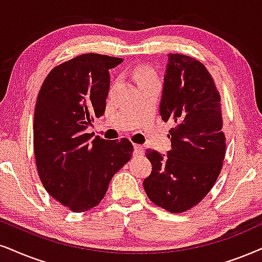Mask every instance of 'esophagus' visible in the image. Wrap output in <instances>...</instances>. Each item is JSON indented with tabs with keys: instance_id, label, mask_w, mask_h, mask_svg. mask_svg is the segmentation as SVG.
<instances>
[{
	"instance_id": "obj_1",
	"label": "esophagus",
	"mask_w": 262,
	"mask_h": 262,
	"mask_svg": "<svg viewBox=\"0 0 262 262\" xmlns=\"http://www.w3.org/2000/svg\"><path fill=\"white\" fill-rule=\"evenodd\" d=\"M134 156H142L144 155V148L140 145H134Z\"/></svg>"
}]
</instances>
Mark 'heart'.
I'll list each match as a JSON object with an SVG mask.
<instances>
[{
	"label": "heart",
	"instance_id": "obj_1",
	"mask_svg": "<svg viewBox=\"0 0 262 262\" xmlns=\"http://www.w3.org/2000/svg\"><path fill=\"white\" fill-rule=\"evenodd\" d=\"M150 76H154L152 72H150L148 70H141L139 72V81H140L141 78H145V77H150Z\"/></svg>",
	"mask_w": 262,
	"mask_h": 262
}]
</instances>
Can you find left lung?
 <instances>
[{
	"instance_id": "left-lung-1",
	"label": "left lung",
	"mask_w": 262,
	"mask_h": 262,
	"mask_svg": "<svg viewBox=\"0 0 262 262\" xmlns=\"http://www.w3.org/2000/svg\"><path fill=\"white\" fill-rule=\"evenodd\" d=\"M160 115L175 123L168 134L171 150H146L152 171L142 185L156 205L183 213L211 190L226 150L219 92L201 61L168 54Z\"/></svg>"
}]
</instances>
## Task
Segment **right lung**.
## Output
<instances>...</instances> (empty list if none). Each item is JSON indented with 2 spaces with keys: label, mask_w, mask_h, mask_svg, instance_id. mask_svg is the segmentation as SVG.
<instances>
[{
  "label": "right lung",
  "mask_w": 262,
  "mask_h": 262,
  "mask_svg": "<svg viewBox=\"0 0 262 262\" xmlns=\"http://www.w3.org/2000/svg\"><path fill=\"white\" fill-rule=\"evenodd\" d=\"M122 61L82 54L53 69L39 89L34 116L38 175L48 193L72 211L100 203L112 177L132 157L128 139L108 141L87 133L105 112L108 70Z\"/></svg>",
  "instance_id": "add662e5"
}]
</instances>
